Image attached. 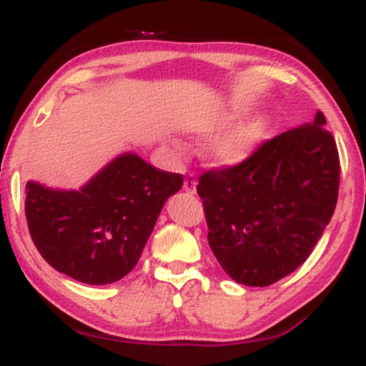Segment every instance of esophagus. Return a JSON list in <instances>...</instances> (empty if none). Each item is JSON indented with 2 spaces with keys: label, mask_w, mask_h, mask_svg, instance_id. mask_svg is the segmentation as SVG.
Wrapping results in <instances>:
<instances>
[{
  "label": "esophagus",
  "mask_w": 366,
  "mask_h": 366,
  "mask_svg": "<svg viewBox=\"0 0 366 366\" xmlns=\"http://www.w3.org/2000/svg\"><path fill=\"white\" fill-rule=\"evenodd\" d=\"M196 179L192 177V175H187L186 180H184V191L187 192V194H196Z\"/></svg>",
  "instance_id": "esophagus-1"
}]
</instances>
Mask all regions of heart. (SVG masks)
Listing matches in <instances>:
<instances>
[{"label": "heart", "mask_w": 366, "mask_h": 366, "mask_svg": "<svg viewBox=\"0 0 366 366\" xmlns=\"http://www.w3.org/2000/svg\"><path fill=\"white\" fill-rule=\"evenodd\" d=\"M239 115H241V110L234 104H229L222 110L194 120L189 127L196 134H213L234 124ZM268 129H270V117L267 113L256 115L254 119L230 129L229 132L222 134L209 142L207 149L209 162L218 167L241 165L254 153L259 142L267 136Z\"/></svg>", "instance_id": "b5f03b06"}]
</instances>
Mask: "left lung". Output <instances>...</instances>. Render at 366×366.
Instances as JSON below:
<instances>
[{
    "instance_id": "1",
    "label": "left lung",
    "mask_w": 366,
    "mask_h": 366,
    "mask_svg": "<svg viewBox=\"0 0 366 366\" xmlns=\"http://www.w3.org/2000/svg\"><path fill=\"white\" fill-rule=\"evenodd\" d=\"M322 112L197 184L208 242L225 274L267 287L303 264L334 215L339 153Z\"/></svg>"
}]
</instances>
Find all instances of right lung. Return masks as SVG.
<instances>
[{"label": "right lung", "instance_id": "1", "mask_svg": "<svg viewBox=\"0 0 366 366\" xmlns=\"http://www.w3.org/2000/svg\"><path fill=\"white\" fill-rule=\"evenodd\" d=\"M182 184L180 174L136 153L112 159L77 191L29 180V232L54 270L82 284H113L139 262L163 204Z\"/></svg>", "mask_w": 366, "mask_h": 366}]
</instances>
